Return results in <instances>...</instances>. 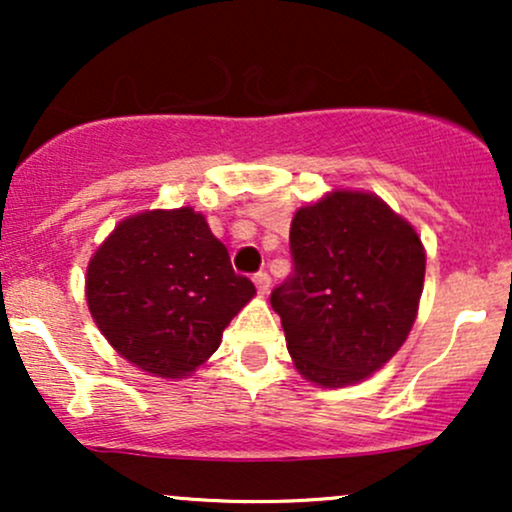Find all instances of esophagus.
Masks as SVG:
<instances>
[{
	"label": "esophagus",
	"instance_id": "obj_1",
	"mask_svg": "<svg viewBox=\"0 0 512 512\" xmlns=\"http://www.w3.org/2000/svg\"><path fill=\"white\" fill-rule=\"evenodd\" d=\"M252 281H255V286H257V291L262 293H269V289H272V279H269V274L267 272H257L255 276H252Z\"/></svg>",
	"mask_w": 512,
	"mask_h": 512
}]
</instances>
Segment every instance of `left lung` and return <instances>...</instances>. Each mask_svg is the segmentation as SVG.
Masks as SVG:
<instances>
[{"label": "left lung", "instance_id": "8db88e82", "mask_svg": "<svg viewBox=\"0 0 512 512\" xmlns=\"http://www.w3.org/2000/svg\"><path fill=\"white\" fill-rule=\"evenodd\" d=\"M293 272L269 296L286 349L322 387L383 368L416 320L424 289L421 238L383 199L332 192L291 221Z\"/></svg>", "mask_w": 512, "mask_h": 512}]
</instances>
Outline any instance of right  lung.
I'll return each instance as SVG.
<instances>
[{
	"label": "right lung",
	"mask_w": 512,
	"mask_h": 512,
	"mask_svg": "<svg viewBox=\"0 0 512 512\" xmlns=\"http://www.w3.org/2000/svg\"><path fill=\"white\" fill-rule=\"evenodd\" d=\"M255 296L226 245L190 207L122 221L88 264L86 301L120 356L158 378H185L219 349Z\"/></svg>",
	"instance_id": "1"
}]
</instances>
